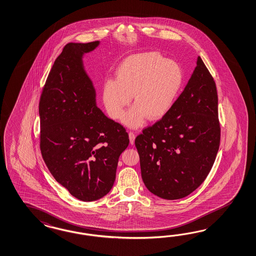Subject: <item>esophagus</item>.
Returning a JSON list of instances; mask_svg holds the SVG:
<instances>
[{
  "label": "esophagus",
  "mask_w": 256,
  "mask_h": 256,
  "mask_svg": "<svg viewBox=\"0 0 256 256\" xmlns=\"http://www.w3.org/2000/svg\"><path fill=\"white\" fill-rule=\"evenodd\" d=\"M128 137H130V144H134V142H135V138H136V136H135V134L133 133V132H130L128 133Z\"/></svg>",
  "instance_id": "obj_1"
}]
</instances>
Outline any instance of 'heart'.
I'll list each match as a JSON object with an SVG mask.
<instances>
[{"instance_id": "obj_1", "label": "heart", "mask_w": 256, "mask_h": 256, "mask_svg": "<svg viewBox=\"0 0 256 256\" xmlns=\"http://www.w3.org/2000/svg\"><path fill=\"white\" fill-rule=\"evenodd\" d=\"M116 79L106 81L102 100L110 118L119 119L130 128H138L146 118L160 120L175 104L184 83V72L178 63L166 60L158 52L130 56L116 70Z\"/></svg>"}]
</instances>
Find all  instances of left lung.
I'll use <instances>...</instances> for the list:
<instances>
[{"label": "left lung", "instance_id": "1", "mask_svg": "<svg viewBox=\"0 0 256 256\" xmlns=\"http://www.w3.org/2000/svg\"><path fill=\"white\" fill-rule=\"evenodd\" d=\"M142 178L151 193L173 200L207 178L220 146L218 96L212 76L196 66L172 110L135 140Z\"/></svg>", "mask_w": 256, "mask_h": 256}]
</instances>
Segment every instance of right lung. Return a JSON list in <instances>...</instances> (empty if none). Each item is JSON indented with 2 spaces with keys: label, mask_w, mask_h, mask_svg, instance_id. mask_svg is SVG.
<instances>
[{
  "label": "right lung",
  "mask_w": 256,
  "mask_h": 256,
  "mask_svg": "<svg viewBox=\"0 0 256 256\" xmlns=\"http://www.w3.org/2000/svg\"><path fill=\"white\" fill-rule=\"evenodd\" d=\"M100 42H69L49 72L39 104L41 152L49 172L72 196L98 200L110 192L128 134L104 114L84 65Z\"/></svg>",
  "instance_id": "right-lung-1"
}]
</instances>
